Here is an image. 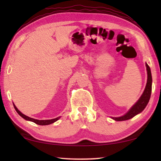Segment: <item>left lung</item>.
<instances>
[{"instance_id": "8db88e82", "label": "left lung", "mask_w": 161, "mask_h": 161, "mask_svg": "<svg viewBox=\"0 0 161 161\" xmlns=\"http://www.w3.org/2000/svg\"><path fill=\"white\" fill-rule=\"evenodd\" d=\"M146 70H147V75H148V79H147V83L146 86L145 87V89L143 92L142 95L139 98L136 103H135L133 107L130 108L129 111L124 115L119 116V117H111V119L117 121H126V120H129L130 119L134 117L136 115L142 112L144 108L148 104V103L151 98V90H152V76H151V69H150L148 64L146 63Z\"/></svg>"}]
</instances>
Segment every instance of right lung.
<instances>
[{
    "instance_id": "add662e5",
    "label": "right lung",
    "mask_w": 161,
    "mask_h": 161,
    "mask_svg": "<svg viewBox=\"0 0 161 161\" xmlns=\"http://www.w3.org/2000/svg\"><path fill=\"white\" fill-rule=\"evenodd\" d=\"M13 106H14V108L15 111H17L18 114L20 115L21 117H23L24 119L27 120V121H32V122H34L36 124L38 125H40V126H45V125H49V124H53L54 122H55L60 119V116L58 117V118H55V119H49V120H37V119H32L31 118V117L29 116H25V114H23V113H21L20 111L18 109V108L15 107V105L13 103Z\"/></svg>"
}]
</instances>
